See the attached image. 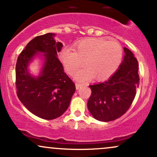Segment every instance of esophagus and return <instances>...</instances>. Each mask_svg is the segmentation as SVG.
Here are the masks:
<instances>
[{
  "label": "esophagus",
  "instance_id": "34e87169",
  "mask_svg": "<svg viewBox=\"0 0 157 157\" xmlns=\"http://www.w3.org/2000/svg\"><path fill=\"white\" fill-rule=\"evenodd\" d=\"M75 86H76V89H79L81 87V86H82V85L80 84V83H78V82H76V83H75Z\"/></svg>",
  "mask_w": 157,
  "mask_h": 157
}]
</instances>
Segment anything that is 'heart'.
<instances>
[{"label": "heart", "instance_id": "b5f03b06", "mask_svg": "<svg viewBox=\"0 0 157 157\" xmlns=\"http://www.w3.org/2000/svg\"><path fill=\"white\" fill-rule=\"evenodd\" d=\"M122 48L118 41L102 38H89L77 43L75 48H65L60 60L69 75L86 65L75 74V79L81 82L94 77L98 80L109 79L116 72L121 63Z\"/></svg>", "mask_w": 157, "mask_h": 157}]
</instances>
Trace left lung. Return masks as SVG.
Masks as SVG:
<instances>
[{
	"label": "left lung",
	"instance_id": "8db88e82",
	"mask_svg": "<svg viewBox=\"0 0 157 157\" xmlns=\"http://www.w3.org/2000/svg\"><path fill=\"white\" fill-rule=\"evenodd\" d=\"M120 67L109 80L90 85L88 109L97 120L109 122L120 118L131 107L140 85L138 61L128 48Z\"/></svg>",
	"mask_w": 157,
	"mask_h": 157
}]
</instances>
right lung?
<instances>
[{
    "label": "right lung",
    "instance_id": "add662e5",
    "mask_svg": "<svg viewBox=\"0 0 157 157\" xmlns=\"http://www.w3.org/2000/svg\"><path fill=\"white\" fill-rule=\"evenodd\" d=\"M55 35L47 33L32 39L21 52L16 63L17 97L30 112L44 120L60 117L68 109L76 89L57 57L63 44L56 42ZM37 51L45 53L46 61L41 75L35 78L28 72L27 66Z\"/></svg>",
    "mask_w": 157,
    "mask_h": 157
}]
</instances>
